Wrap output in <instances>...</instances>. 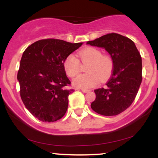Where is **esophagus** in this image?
Masks as SVG:
<instances>
[{
  "label": "esophagus",
  "mask_w": 158,
  "mask_h": 158,
  "mask_svg": "<svg viewBox=\"0 0 158 158\" xmlns=\"http://www.w3.org/2000/svg\"><path fill=\"white\" fill-rule=\"evenodd\" d=\"M81 91H82L83 93H88V92H89L90 90L88 89H81Z\"/></svg>",
  "instance_id": "1"
}]
</instances>
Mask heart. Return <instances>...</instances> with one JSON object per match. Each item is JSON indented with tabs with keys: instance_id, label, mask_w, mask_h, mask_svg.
Here are the masks:
<instances>
[{
	"instance_id": "heart-1",
	"label": "heart",
	"mask_w": 158,
	"mask_h": 158,
	"mask_svg": "<svg viewBox=\"0 0 158 158\" xmlns=\"http://www.w3.org/2000/svg\"><path fill=\"white\" fill-rule=\"evenodd\" d=\"M82 63H88L85 68L87 73L81 74L73 79V84L75 87L82 89L96 86L99 80L105 81L110 77L113 70V61L109 56L102 55L99 49L86 48L78 53ZM65 72L70 77L78 75L80 70L79 61L73 54L67 56L64 61Z\"/></svg>"
}]
</instances>
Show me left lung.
Returning <instances> with one entry per match:
<instances>
[{
    "label": "left lung",
    "instance_id": "left-lung-1",
    "mask_svg": "<svg viewBox=\"0 0 158 158\" xmlns=\"http://www.w3.org/2000/svg\"><path fill=\"white\" fill-rule=\"evenodd\" d=\"M87 44L105 49L114 64L106 86L94 90L96 99L90 107L104 116L122 113L134 102L142 81L140 54L131 39L117 33L102 35Z\"/></svg>",
    "mask_w": 158,
    "mask_h": 158
}]
</instances>
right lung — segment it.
<instances>
[{"mask_svg":"<svg viewBox=\"0 0 158 158\" xmlns=\"http://www.w3.org/2000/svg\"><path fill=\"white\" fill-rule=\"evenodd\" d=\"M83 43L59 39L35 41L23 52L17 79L20 94L27 109L42 122H55L66 113L68 96L64 61Z\"/></svg>","mask_w":158,"mask_h":158,"instance_id":"1","label":"right lung"}]
</instances>
